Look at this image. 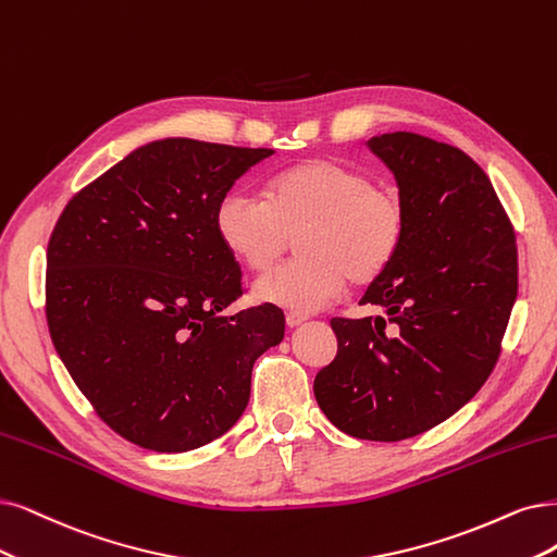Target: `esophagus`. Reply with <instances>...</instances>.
<instances>
[{"instance_id": "obj_1", "label": "esophagus", "mask_w": 557, "mask_h": 557, "mask_svg": "<svg viewBox=\"0 0 557 557\" xmlns=\"http://www.w3.org/2000/svg\"><path fill=\"white\" fill-rule=\"evenodd\" d=\"M302 321H307V314H302V312H286V325L296 327V325H300Z\"/></svg>"}]
</instances>
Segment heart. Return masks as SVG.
Listing matches in <instances>:
<instances>
[{
	"mask_svg": "<svg viewBox=\"0 0 557 557\" xmlns=\"http://www.w3.org/2000/svg\"><path fill=\"white\" fill-rule=\"evenodd\" d=\"M406 222L399 190L325 158L268 178L263 201L230 193L215 209L224 250L252 273L268 271L296 236L298 259L255 284L259 300L294 312L321 310L348 280L358 286L379 280L399 252Z\"/></svg>",
	"mask_w": 557,
	"mask_h": 557,
	"instance_id": "obj_1",
	"label": "heart"
}]
</instances>
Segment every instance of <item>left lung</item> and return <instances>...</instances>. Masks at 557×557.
<instances>
[{"label": "left lung", "mask_w": 557, "mask_h": 557, "mask_svg": "<svg viewBox=\"0 0 557 557\" xmlns=\"http://www.w3.org/2000/svg\"><path fill=\"white\" fill-rule=\"evenodd\" d=\"M367 144L397 178L406 236L360 300L385 317L331 321L337 356L314 397L344 434L395 443L455 416L491 376L519 292L517 236L461 149L416 133Z\"/></svg>", "instance_id": "1"}]
</instances>
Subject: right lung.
I'll list each match as a JSON object with an SVG mask.
<instances>
[{"label": "right lung", "instance_id": "add662e5", "mask_svg": "<svg viewBox=\"0 0 557 557\" xmlns=\"http://www.w3.org/2000/svg\"><path fill=\"white\" fill-rule=\"evenodd\" d=\"M268 156L188 137L144 144L54 224L52 344L98 418L144 449L188 451L230 431L250 401L255 360L284 337L271 302L222 314L243 289L215 209Z\"/></svg>", "mask_w": 557, "mask_h": 557}]
</instances>
